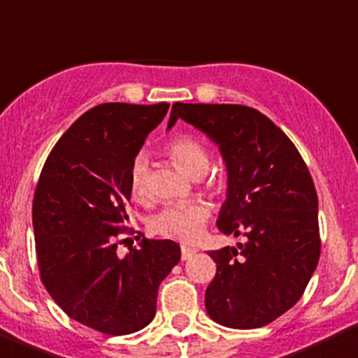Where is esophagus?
I'll return each instance as SVG.
<instances>
[{
  "mask_svg": "<svg viewBox=\"0 0 358 358\" xmlns=\"http://www.w3.org/2000/svg\"><path fill=\"white\" fill-rule=\"evenodd\" d=\"M198 250L196 248H191V247H182V259H189V257H192L194 254H196Z\"/></svg>",
  "mask_w": 358,
  "mask_h": 358,
  "instance_id": "1",
  "label": "esophagus"
}]
</instances>
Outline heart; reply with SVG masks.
Returning <instances> with one entry per match:
<instances>
[{"instance_id": "1", "label": "heart", "mask_w": 358, "mask_h": 358, "mask_svg": "<svg viewBox=\"0 0 358 358\" xmlns=\"http://www.w3.org/2000/svg\"><path fill=\"white\" fill-rule=\"evenodd\" d=\"M167 153L185 175L196 178L209 169V153L200 142L191 135H178L167 144ZM129 191L135 198H144L148 191V160L144 155L133 160L129 167ZM209 207L203 201L173 203L158 210L149 227L155 234L164 238L178 239L191 243L198 239L203 231V223L209 217Z\"/></svg>"}]
</instances>
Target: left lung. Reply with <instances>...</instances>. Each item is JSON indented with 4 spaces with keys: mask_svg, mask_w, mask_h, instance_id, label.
Listing matches in <instances>:
<instances>
[{
    "mask_svg": "<svg viewBox=\"0 0 358 358\" xmlns=\"http://www.w3.org/2000/svg\"><path fill=\"white\" fill-rule=\"evenodd\" d=\"M178 119L209 136L225 162L217 229L247 238L209 252L216 275L205 310L227 328H261L301 299L319 263V200L310 171L290 138L252 108L175 102L167 129Z\"/></svg>",
    "mask_w": 358,
    "mask_h": 358,
    "instance_id": "left-lung-1",
    "label": "left lung"
}]
</instances>
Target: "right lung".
Segmentation results:
<instances>
[{
  "instance_id": "add662e5",
  "label": "right lung",
  "mask_w": 358,
  "mask_h": 358,
  "mask_svg": "<svg viewBox=\"0 0 358 358\" xmlns=\"http://www.w3.org/2000/svg\"><path fill=\"white\" fill-rule=\"evenodd\" d=\"M167 110V102L88 110L52 149L34 194L43 285L66 315L102 334H135L153 321L158 287L180 261L171 239L142 238L126 256L117 252L129 167Z\"/></svg>"
}]
</instances>
